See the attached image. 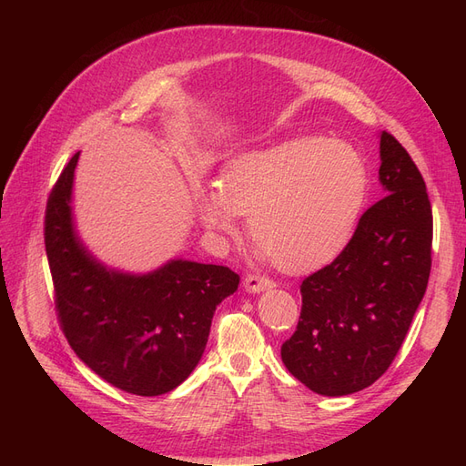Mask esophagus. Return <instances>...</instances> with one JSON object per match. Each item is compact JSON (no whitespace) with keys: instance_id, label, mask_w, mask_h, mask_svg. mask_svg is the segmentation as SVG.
<instances>
[{"instance_id":"1","label":"esophagus","mask_w":466,"mask_h":466,"mask_svg":"<svg viewBox=\"0 0 466 466\" xmlns=\"http://www.w3.org/2000/svg\"><path fill=\"white\" fill-rule=\"evenodd\" d=\"M243 286L247 291L250 293H258L262 289H270L274 288V281L270 278L266 276H260V274H247L245 279H243Z\"/></svg>"}]
</instances>
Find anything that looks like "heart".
<instances>
[{"label": "heart", "instance_id": "b5f03b06", "mask_svg": "<svg viewBox=\"0 0 466 466\" xmlns=\"http://www.w3.org/2000/svg\"><path fill=\"white\" fill-rule=\"evenodd\" d=\"M368 167L344 142L289 139L238 155L219 188L200 196L209 229L237 233V214L262 255L289 272L311 270L342 250L368 194Z\"/></svg>", "mask_w": 466, "mask_h": 466}]
</instances>
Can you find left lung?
Wrapping results in <instances>:
<instances>
[{
  "label": "left lung",
  "mask_w": 466,
  "mask_h": 466,
  "mask_svg": "<svg viewBox=\"0 0 466 466\" xmlns=\"http://www.w3.org/2000/svg\"><path fill=\"white\" fill-rule=\"evenodd\" d=\"M379 180L385 196L365 209L340 255L303 279L298 329L281 344L288 371L324 397L358 392L390 368L428 288L426 182L389 132Z\"/></svg>",
  "instance_id": "obj_1"
}]
</instances>
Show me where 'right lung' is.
<instances>
[{
    "label": "right lung",
    "instance_id": "right-lung-1",
    "mask_svg": "<svg viewBox=\"0 0 466 466\" xmlns=\"http://www.w3.org/2000/svg\"><path fill=\"white\" fill-rule=\"evenodd\" d=\"M79 153L48 196L45 245L60 329L106 383L139 397L178 387L198 365L216 307L235 293L228 266L171 260L146 276L106 270L79 243L72 185Z\"/></svg>",
    "mask_w": 466,
    "mask_h": 466
}]
</instances>
